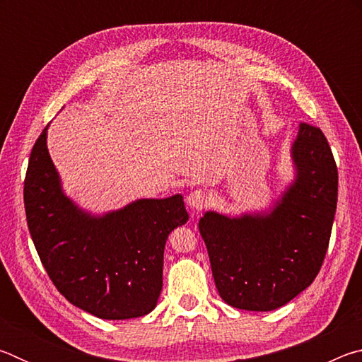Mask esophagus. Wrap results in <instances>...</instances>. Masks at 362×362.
<instances>
[{
    "label": "esophagus",
    "mask_w": 362,
    "mask_h": 362,
    "mask_svg": "<svg viewBox=\"0 0 362 362\" xmlns=\"http://www.w3.org/2000/svg\"><path fill=\"white\" fill-rule=\"evenodd\" d=\"M187 203L193 211H203L211 203V193L206 189H194L193 193L188 194Z\"/></svg>",
    "instance_id": "34e87169"
}]
</instances>
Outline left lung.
Returning <instances> with one entry per match:
<instances>
[{
	"mask_svg": "<svg viewBox=\"0 0 362 362\" xmlns=\"http://www.w3.org/2000/svg\"><path fill=\"white\" fill-rule=\"evenodd\" d=\"M292 159L296 180L268 214L206 212L199 220L217 291L235 308L286 305L313 283L326 257L339 173L320 127L300 122Z\"/></svg>",
	"mask_w": 362,
	"mask_h": 362,
	"instance_id": "1",
	"label": "left lung"
}]
</instances>
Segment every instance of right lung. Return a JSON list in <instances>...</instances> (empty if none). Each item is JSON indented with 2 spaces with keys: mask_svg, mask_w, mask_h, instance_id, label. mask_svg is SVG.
Listing matches in <instances>:
<instances>
[{
  "mask_svg": "<svg viewBox=\"0 0 362 362\" xmlns=\"http://www.w3.org/2000/svg\"><path fill=\"white\" fill-rule=\"evenodd\" d=\"M46 136L47 126L30 153L23 203L49 278L70 303L102 320L148 315L163 289L169 233L188 220L182 194L90 216L64 194Z\"/></svg>",
  "mask_w": 362,
  "mask_h": 362,
  "instance_id": "right-lung-1",
  "label": "right lung"
}]
</instances>
